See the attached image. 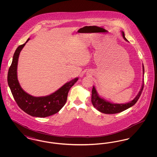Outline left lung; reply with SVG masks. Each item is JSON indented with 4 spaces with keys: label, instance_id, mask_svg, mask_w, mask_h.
<instances>
[{
    "label": "left lung",
    "instance_id": "8db88e82",
    "mask_svg": "<svg viewBox=\"0 0 157 157\" xmlns=\"http://www.w3.org/2000/svg\"><path fill=\"white\" fill-rule=\"evenodd\" d=\"M122 35L124 39L128 41L126 37H125V34L124 32H122ZM143 74L144 75V67L143 65ZM144 82L143 81L142 88L136 95V97L134 99L129 102L127 104H113L111 102H108L104 99L101 98L99 97L97 91L95 89V86H93V88L92 90V98H91V101L94 106L98 110L99 112L106 113V114H113V113H117L121 112H122L129 108L132 106L136 104L138 99L140 97L142 90L144 88Z\"/></svg>",
    "mask_w": 157,
    "mask_h": 157
}]
</instances>
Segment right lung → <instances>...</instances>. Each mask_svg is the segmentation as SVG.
<instances>
[{
	"label": "right lung",
	"instance_id": "right-lung-1",
	"mask_svg": "<svg viewBox=\"0 0 157 157\" xmlns=\"http://www.w3.org/2000/svg\"><path fill=\"white\" fill-rule=\"evenodd\" d=\"M29 39L19 46L15 51L8 71V85L16 102L22 110L32 117L44 118L52 115L62 109L67 102L69 90L78 78L66 83L56 92L46 97H35L25 92L17 80V67L20 52Z\"/></svg>",
	"mask_w": 157,
	"mask_h": 157
}]
</instances>
